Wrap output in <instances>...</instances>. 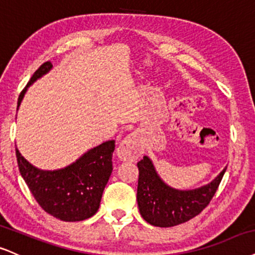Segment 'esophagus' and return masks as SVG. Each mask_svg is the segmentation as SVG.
I'll use <instances>...</instances> for the list:
<instances>
[{"label":"esophagus","mask_w":255,"mask_h":255,"mask_svg":"<svg viewBox=\"0 0 255 255\" xmlns=\"http://www.w3.org/2000/svg\"><path fill=\"white\" fill-rule=\"evenodd\" d=\"M142 152V145L137 136L135 134H129L120 143L116 149V155L121 161H135Z\"/></svg>","instance_id":"esophagus-1"}]
</instances>
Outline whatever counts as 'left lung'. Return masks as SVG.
I'll list each match as a JSON object with an SVG mask.
<instances>
[{"label":"left lung","mask_w":255,"mask_h":255,"mask_svg":"<svg viewBox=\"0 0 255 255\" xmlns=\"http://www.w3.org/2000/svg\"><path fill=\"white\" fill-rule=\"evenodd\" d=\"M137 205L143 220L155 227H173L197 216L209 204L227 167L207 185L192 190L171 188L159 177L147 155L137 162Z\"/></svg>","instance_id":"1"}]
</instances>
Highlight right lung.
<instances>
[{"instance_id": "obj_1", "label": "right lung", "mask_w": 255, "mask_h": 255, "mask_svg": "<svg viewBox=\"0 0 255 255\" xmlns=\"http://www.w3.org/2000/svg\"><path fill=\"white\" fill-rule=\"evenodd\" d=\"M50 61L39 67L21 91L17 109L27 89L52 69ZM115 140L101 143L69 166L45 171L33 166L16 148L19 170L40 207L50 215L66 222L87 220L100 208L103 190L113 171Z\"/></svg>"}]
</instances>
